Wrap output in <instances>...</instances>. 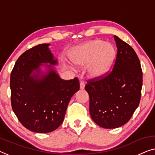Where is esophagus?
Listing matches in <instances>:
<instances>
[{
    "instance_id": "1",
    "label": "esophagus",
    "mask_w": 155,
    "mask_h": 155,
    "mask_svg": "<svg viewBox=\"0 0 155 155\" xmlns=\"http://www.w3.org/2000/svg\"><path fill=\"white\" fill-rule=\"evenodd\" d=\"M84 86H85V84L84 83V82L80 81V89H83L84 88Z\"/></svg>"
}]
</instances>
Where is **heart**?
<instances>
[{
  "instance_id": "heart-1",
  "label": "heart",
  "mask_w": 155,
  "mask_h": 155,
  "mask_svg": "<svg viewBox=\"0 0 155 155\" xmlns=\"http://www.w3.org/2000/svg\"><path fill=\"white\" fill-rule=\"evenodd\" d=\"M115 50L110 44H104L101 40H91L74 49L70 59L78 66L87 64L91 78H101L109 72L115 60Z\"/></svg>"
}]
</instances>
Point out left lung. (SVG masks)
I'll return each mask as SVG.
<instances>
[{
    "label": "left lung",
    "instance_id": "8db88e82",
    "mask_svg": "<svg viewBox=\"0 0 155 155\" xmlns=\"http://www.w3.org/2000/svg\"><path fill=\"white\" fill-rule=\"evenodd\" d=\"M117 48L113 70L101 78L87 80L89 113L94 122L105 129L126 124L140 101L143 72L136 51L114 35Z\"/></svg>",
    "mask_w": 155,
    "mask_h": 155
}]
</instances>
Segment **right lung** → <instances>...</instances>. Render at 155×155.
Returning a JSON list of instances; mask_svg holds the SVG:
<instances>
[{
    "mask_svg": "<svg viewBox=\"0 0 155 155\" xmlns=\"http://www.w3.org/2000/svg\"><path fill=\"white\" fill-rule=\"evenodd\" d=\"M49 45L40 44L26 50L17 60L10 75L13 112L24 127L35 133L57 129L64 120L71 97L80 89L77 78L62 80L50 65L48 74L40 76L42 64H57Z\"/></svg>",
    "mask_w": 155,
    "mask_h": 155,
    "instance_id": "add662e5",
    "label": "right lung"
}]
</instances>
